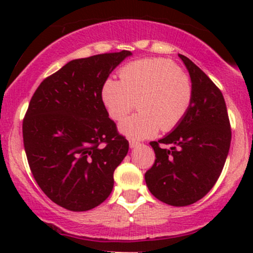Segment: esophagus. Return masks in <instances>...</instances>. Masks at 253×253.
I'll return each instance as SVG.
<instances>
[{
  "instance_id": "34e87169",
  "label": "esophagus",
  "mask_w": 253,
  "mask_h": 253,
  "mask_svg": "<svg viewBox=\"0 0 253 253\" xmlns=\"http://www.w3.org/2000/svg\"><path fill=\"white\" fill-rule=\"evenodd\" d=\"M139 145H140V143H138V141H135V140H129V147H130V149H134V147L139 146Z\"/></svg>"
}]
</instances>
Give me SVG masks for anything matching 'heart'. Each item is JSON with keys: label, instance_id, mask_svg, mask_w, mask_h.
Returning a JSON list of instances; mask_svg holds the SVG:
<instances>
[{"label": "heart", "instance_id": "b5f03b06", "mask_svg": "<svg viewBox=\"0 0 253 253\" xmlns=\"http://www.w3.org/2000/svg\"><path fill=\"white\" fill-rule=\"evenodd\" d=\"M120 81L108 78L101 100L113 120L120 121L134 107L139 113L125 119L120 132L130 139H147L159 128H176L189 112L194 97L190 77L169 59L150 58L129 63L119 71Z\"/></svg>", "mask_w": 253, "mask_h": 253}]
</instances>
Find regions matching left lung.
<instances>
[{"mask_svg": "<svg viewBox=\"0 0 253 253\" xmlns=\"http://www.w3.org/2000/svg\"><path fill=\"white\" fill-rule=\"evenodd\" d=\"M178 56L193 82V103L170 134L150 143L156 161L145 181L159 201L183 207L201 200L214 187L227 158L232 133L222 92L189 58Z\"/></svg>", "mask_w": 253, "mask_h": 253, "instance_id": "obj_1", "label": "left lung"}]
</instances>
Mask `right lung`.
Here are the masks:
<instances>
[{"label":"right lung","mask_w":253,"mask_h":253,"mask_svg":"<svg viewBox=\"0 0 253 253\" xmlns=\"http://www.w3.org/2000/svg\"><path fill=\"white\" fill-rule=\"evenodd\" d=\"M129 51L69 62L46 77L22 123L32 175L48 199L72 211L101 205L114 185V170L128 152L101 100L110 72Z\"/></svg>","instance_id":"right-lung-1"}]
</instances>
